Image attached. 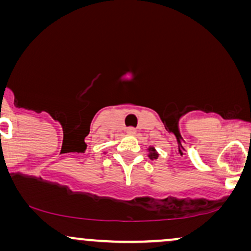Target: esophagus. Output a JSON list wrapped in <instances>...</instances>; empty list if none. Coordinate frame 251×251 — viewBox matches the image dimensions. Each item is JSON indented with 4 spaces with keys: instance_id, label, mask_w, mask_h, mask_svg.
Returning <instances> with one entry per match:
<instances>
[{
    "instance_id": "1",
    "label": "esophagus",
    "mask_w": 251,
    "mask_h": 251,
    "mask_svg": "<svg viewBox=\"0 0 251 251\" xmlns=\"http://www.w3.org/2000/svg\"><path fill=\"white\" fill-rule=\"evenodd\" d=\"M126 132H128V135H133V133H136V130L133 128H129L126 130Z\"/></svg>"
}]
</instances>
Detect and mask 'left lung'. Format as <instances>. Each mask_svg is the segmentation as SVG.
Listing matches in <instances>:
<instances>
[{
	"label": "left lung",
	"instance_id": "1",
	"mask_svg": "<svg viewBox=\"0 0 251 251\" xmlns=\"http://www.w3.org/2000/svg\"><path fill=\"white\" fill-rule=\"evenodd\" d=\"M149 152H150V154H149V157H150L151 160H156L157 157H159V153L156 152L155 147L150 146V147H149Z\"/></svg>",
	"mask_w": 251,
	"mask_h": 251
}]
</instances>
